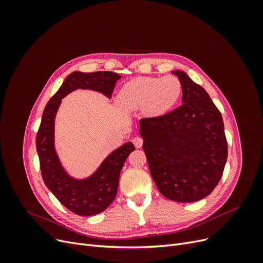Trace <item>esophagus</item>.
Instances as JSON below:
<instances>
[{
  "label": "esophagus",
  "mask_w": 263,
  "mask_h": 263,
  "mask_svg": "<svg viewBox=\"0 0 263 263\" xmlns=\"http://www.w3.org/2000/svg\"><path fill=\"white\" fill-rule=\"evenodd\" d=\"M133 142H134V145H135V147H136V148H141L142 142H144V140H142L141 137L137 136V137H135L133 139Z\"/></svg>",
  "instance_id": "esophagus-1"
}]
</instances>
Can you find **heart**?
<instances>
[{
  "instance_id": "obj_1",
  "label": "heart",
  "mask_w": 263,
  "mask_h": 263,
  "mask_svg": "<svg viewBox=\"0 0 263 263\" xmlns=\"http://www.w3.org/2000/svg\"><path fill=\"white\" fill-rule=\"evenodd\" d=\"M182 84L176 76L140 77L127 82L117 95V104L127 112L144 108L149 115H161L181 97Z\"/></svg>"
}]
</instances>
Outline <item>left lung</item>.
<instances>
[{"label": "left lung", "mask_w": 263, "mask_h": 263, "mask_svg": "<svg viewBox=\"0 0 263 263\" xmlns=\"http://www.w3.org/2000/svg\"><path fill=\"white\" fill-rule=\"evenodd\" d=\"M182 84L183 104L172 112L139 121L150 174L163 196L191 203L210 195L227 160L224 122L201 85L174 70Z\"/></svg>", "instance_id": "1"}]
</instances>
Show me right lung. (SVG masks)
Wrapping results in <instances>:
<instances>
[{
	"label": "right lung",
	"instance_id": "1",
	"mask_svg": "<svg viewBox=\"0 0 263 263\" xmlns=\"http://www.w3.org/2000/svg\"><path fill=\"white\" fill-rule=\"evenodd\" d=\"M110 71L80 72L69 74L44 109L42 123L36 136V149L41 162L43 180L58 201L80 216H92L105 211L117 194L119 174L127 157L135 150L133 142L112 151L90 177L76 179L61 164L54 148V118L61 100L78 89L93 90L110 99L118 79Z\"/></svg>",
	"mask_w": 263,
	"mask_h": 263
}]
</instances>
